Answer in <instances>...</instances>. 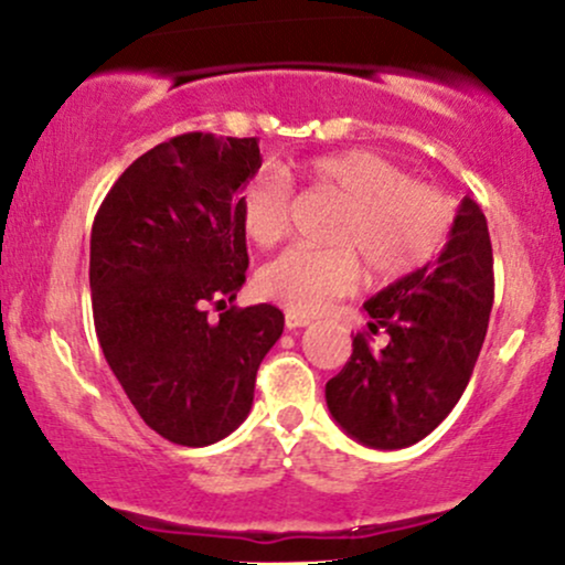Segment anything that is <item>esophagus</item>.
Returning <instances> with one entry per match:
<instances>
[{
    "mask_svg": "<svg viewBox=\"0 0 565 565\" xmlns=\"http://www.w3.org/2000/svg\"><path fill=\"white\" fill-rule=\"evenodd\" d=\"M284 321H287V329H289V332H295V329H302V327H308V323H310L308 316H297V313H289V310H287V316H284Z\"/></svg>",
    "mask_w": 565,
    "mask_h": 565,
    "instance_id": "34e87169",
    "label": "esophagus"
}]
</instances>
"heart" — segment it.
<instances>
[{
	"label": "heart",
	"mask_w": 565,
	"mask_h": 565,
	"mask_svg": "<svg viewBox=\"0 0 565 565\" xmlns=\"http://www.w3.org/2000/svg\"><path fill=\"white\" fill-rule=\"evenodd\" d=\"M305 183L342 201L329 249L295 246L260 270V291L297 316H319L348 297L361 268L377 284H391L425 268L449 242L454 201L366 148L321 153L302 161ZM291 183L287 174L260 170L238 193V220L257 246L287 236Z\"/></svg>",
	"instance_id": "1"
}]
</instances>
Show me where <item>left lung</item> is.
Returning <instances> with one entry per match:
<instances>
[{
	"label": "left lung",
	"instance_id": "8db88e82",
	"mask_svg": "<svg viewBox=\"0 0 565 565\" xmlns=\"http://www.w3.org/2000/svg\"><path fill=\"white\" fill-rule=\"evenodd\" d=\"M494 305V257L481 206L465 199L436 263L364 302L369 332L327 382L337 425L372 449H404L444 423L462 398ZM382 328L388 345L371 348Z\"/></svg>",
	"mask_w": 565,
	"mask_h": 565
}]
</instances>
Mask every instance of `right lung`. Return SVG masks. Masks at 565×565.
Here are the masks:
<instances>
[{
	"label": "right lung",
	"mask_w": 565,
	"mask_h": 565,
	"mask_svg": "<svg viewBox=\"0 0 565 565\" xmlns=\"http://www.w3.org/2000/svg\"><path fill=\"white\" fill-rule=\"evenodd\" d=\"M257 138L185 132L121 172L89 238L95 332L151 430L210 446L244 423L260 361L284 332L276 305L226 308L249 255L238 193L260 170Z\"/></svg>",
	"instance_id": "obj_1"
}]
</instances>
